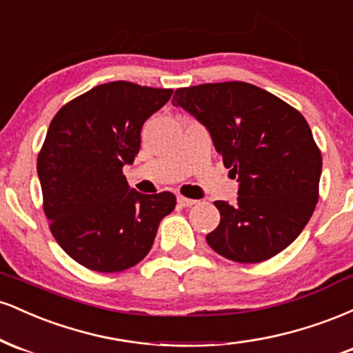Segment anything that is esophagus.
I'll return each instance as SVG.
<instances>
[{
	"mask_svg": "<svg viewBox=\"0 0 353 353\" xmlns=\"http://www.w3.org/2000/svg\"><path fill=\"white\" fill-rule=\"evenodd\" d=\"M177 202H179V205H182V208H192V205L196 204L197 201H194V199H188V197H182V196H179V197H177Z\"/></svg>",
	"mask_w": 353,
	"mask_h": 353,
	"instance_id": "obj_1",
	"label": "esophagus"
}]
</instances>
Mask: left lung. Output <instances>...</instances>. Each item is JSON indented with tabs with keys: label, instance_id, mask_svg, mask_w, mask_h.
<instances>
[{
	"label": "left lung",
	"instance_id": "obj_1",
	"mask_svg": "<svg viewBox=\"0 0 353 353\" xmlns=\"http://www.w3.org/2000/svg\"><path fill=\"white\" fill-rule=\"evenodd\" d=\"M172 104L208 128L237 177L234 204L216 201L221 222L205 236L229 261L257 264L289 247L319 201L322 154L297 109L242 81L179 88Z\"/></svg>",
	"mask_w": 353,
	"mask_h": 353
}]
</instances>
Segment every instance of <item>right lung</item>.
Listing matches in <instances>:
<instances>
[{
  "instance_id": "right-lung-1",
  "label": "right lung",
  "mask_w": 353,
  "mask_h": 353,
  "mask_svg": "<svg viewBox=\"0 0 353 353\" xmlns=\"http://www.w3.org/2000/svg\"><path fill=\"white\" fill-rule=\"evenodd\" d=\"M172 89L112 81L89 89L52 117L38 177L52 237L71 259L96 272H121L151 250L159 222L176 208L171 192L129 188L141 129Z\"/></svg>"
}]
</instances>
